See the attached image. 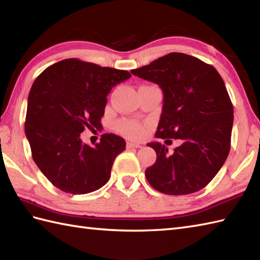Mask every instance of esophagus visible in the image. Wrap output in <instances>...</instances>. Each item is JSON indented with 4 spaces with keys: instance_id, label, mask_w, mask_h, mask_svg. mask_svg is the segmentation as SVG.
Returning a JSON list of instances; mask_svg holds the SVG:
<instances>
[{
    "instance_id": "esophagus-1",
    "label": "esophagus",
    "mask_w": 260,
    "mask_h": 260,
    "mask_svg": "<svg viewBox=\"0 0 260 260\" xmlns=\"http://www.w3.org/2000/svg\"><path fill=\"white\" fill-rule=\"evenodd\" d=\"M127 147L128 148H140V147H142V145L137 144V143H133V142H127Z\"/></svg>"
}]
</instances>
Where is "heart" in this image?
Listing matches in <instances>:
<instances>
[{
	"label": "heart",
	"mask_w": 260,
	"mask_h": 260,
	"mask_svg": "<svg viewBox=\"0 0 260 260\" xmlns=\"http://www.w3.org/2000/svg\"><path fill=\"white\" fill-rule=\"evenodd\" d=\"M117 129L131 139H142L146 133V127L135 120L123 119L117 124Z\"/></svg>",
	"instance_id": "obj_1"
}]
</instances>
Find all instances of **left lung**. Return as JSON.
<instances>
[{
  "label": "left lung",
  "mask_w": 260,
  "mask_h": 260,
  "mask_svg": "<svg viewBox=\"0 0 260 260\" xmlns=\"http://www.w3.org/2000/svg\"><path fill=\"white\" fill-rule=\"evenodd\" d=\"M131 73L155 82L163 91L155 136L182 141L173 153L161 143H148L156 152L155 163L145 170L148 183L170 196L203 189L230 152L234 107L221 76L213 66L181 52L169 53Z\"/></svg>",
  "instance_id": "obj_1"
}]
</instances>
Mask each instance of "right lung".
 Masks as SVG:
<instances>
[{"instance_id":"right-lung-1","label":"right lung","mask_w":260,"mask_h":260,"mask_svg":"<svg viewBox=\"0 0 260 260\" xmlns=\"http://www.w3.org/2000/svg\"><path fill=\"white\" fill-rule=\"evenodd\" d=\"M129 77L126 70L71 58L48 67L33 82L25 135L33 161L58 189L86 194L108 182L126 142L107 133L91 147L82 143L80 134L85 128H102L107 95Z\"/></svg>"}]
</instances>
